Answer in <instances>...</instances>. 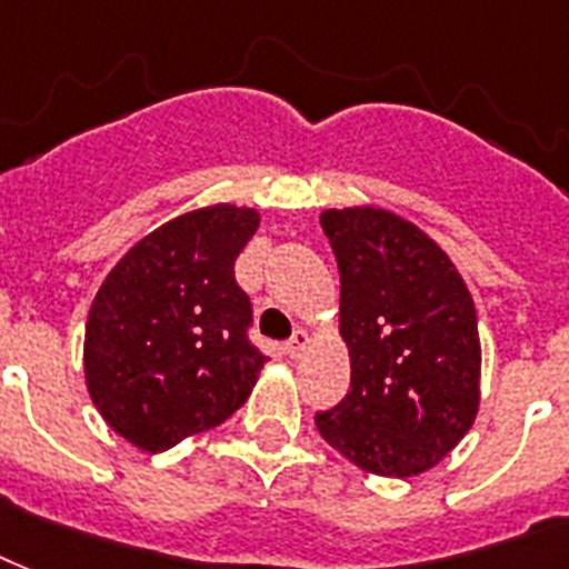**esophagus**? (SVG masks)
Here are the masks:
<instances>
[{
  "instance_id": "esophagus-1",
  "label": "esophagus",
  "mask_w": 569,
  "mask_h": 569,
  "mask_svg": "<svg viewBox=\"0 0 569 569\" xmlns=\"http://www.w3.org/2000/svg\"><path fill=\"white\" fill-rule=\"evenodd\" d=\"M308 350V335L302 332V329H297V332H293V338H290L288 345H284V353L290 356V359H299V356L306 353Z\"/></svg>"
}]
</instances>
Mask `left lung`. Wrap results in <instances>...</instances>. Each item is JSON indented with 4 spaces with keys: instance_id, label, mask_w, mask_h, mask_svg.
Instances as JSON below:
<instances>
[{
    "instance_id": "left-lung-1",
    "label": "left lung",
    "mask_w": 569,
    "mask_h": 569,
    "mask_svg": "<svg viewBox=\"0 0 569 569\" xmlns=\"http://www.w3.org/2000/svg\"><path fill=\"white\" fill-rule=\"evenodd\" d=\"M320 224L341 272L350 391L315 425L365 472L416 478L442 463L478 416L472 293L436 240L391 210H323Z\"/></svg>"
}]
</instances>
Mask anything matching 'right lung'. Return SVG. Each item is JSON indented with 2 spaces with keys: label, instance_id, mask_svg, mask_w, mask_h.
I'll list each match as a JSON object with an SVG mask.
<instances>
[{
  "label": "right lung",
  "instance_id": "add662e5",
  "mask_svg": "<svg viewBox=\"0 0 569 569\" xmlns=\"http://www.w3.org/2000/svg\"><path fill=\"white\" fill-rule=\"evenodd\" d=\"M261 213L198 207L142 237L106 276L86 323V386L118 436L160 453L222 425L267 356L249 341L252 302L237 254Z\"/></svg>",
  "mask_w": 569,
  "mask_h": 569
}]
</instances>
